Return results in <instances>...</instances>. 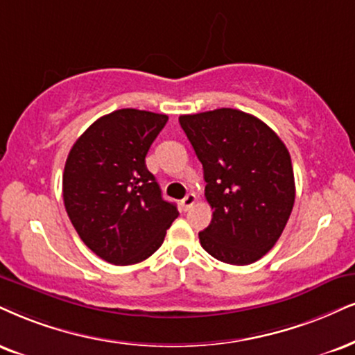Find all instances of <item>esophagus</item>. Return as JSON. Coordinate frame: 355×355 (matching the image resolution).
Masks as SVG:
<instances>
[{
	"instance_id": "obj_1",
	"label": "esophagus",
	"mask_w": 355,
	"mask_h": 355,
	"mask_svg": "<svg viewBox=\"0 0 355 355\" xmlns=\"http://www.w3.org/2000/svg\"><path fill=\"white\" fill-rule=\"evenodd\" d=\"M196 202V194H187L184 199L181 200V207L182 211H189V209L192 207V204Z\"/></svg>"
}]
</instances>
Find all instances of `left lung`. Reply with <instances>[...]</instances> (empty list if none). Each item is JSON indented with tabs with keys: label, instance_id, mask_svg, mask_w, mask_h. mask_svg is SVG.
Segmentation results:
<instances>
[{
	"label": "left lung",
	"instance_id": "left-lung-1",
	"mask_svg": "<svg viewBox=\"0 0 355 355\" xmlns=\"http://www.w3.org/2000/svg\"><path fill=\"white\" fill-rule=\"evenodd\" d=\"M179 123L202 163L212 220L199 234L209 255L250 265L273 248L295 204L291 157L257 116L217 108L181 115Z\"/></svg>",
	"mask_w": 355,
	"mask_h": 355
}]
</instances>
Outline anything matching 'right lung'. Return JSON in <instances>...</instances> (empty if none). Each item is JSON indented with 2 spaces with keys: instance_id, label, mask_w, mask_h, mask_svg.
Listing matches in <instances>:
<instances>
[{
  "instance_id": "obj_1",
  "label": "right lung",
  "mask_w": 355,
  "mask_h": 355,
  "mask_svg": "<svg viewBox=\"0 0 355 355\" xmlns=\"http://www.w3.org/2000/svg\"><path fill=\"white\" fill-rule=\"evenodd\" d=\"M166 121L161 113L115 110L80 135L65 161V211L82 242L108 263L146 260L179 216L144 163Z\"/></svg>"
}]
</instances>
